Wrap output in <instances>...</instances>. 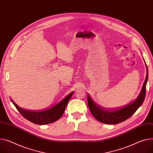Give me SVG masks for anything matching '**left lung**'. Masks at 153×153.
<instances>
[{
	"label": "left lung",
	"mask_w": 153,
	"mask_h": 153,
	"mask_svg": "<svg viewBox=\"0 0 153 153\" xmlns=\"http://www.w3.org/2000/svg\"><path fill=\"white\" fill-rule=\"evenodd\" d=\"M147 74L143 83L142 91L136 100L127 104L125 107L113 110H105L101 108L94 102H93L90 96L88 95V107L92 114L100 123L107 124H116L123 122L130 117L143 103L146 95V86L148 78Z\"/></svg>",
	"instance_id": "8db88e82"
}]
</instances>
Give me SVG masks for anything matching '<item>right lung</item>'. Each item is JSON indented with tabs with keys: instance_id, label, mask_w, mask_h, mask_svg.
<instances>
[{
	"instance_id": "right-lung-1",
	"label": "right lung",
	"mask_w": 153,
	"mask_h": 153,
	"mask_svg": "<svg viewBox=\"0 0 153 153\" xmlns=\"http://www.w3.org/2000/svg\"><path fill=\"white\" fill-rule=\"evenodd\" d=\"M74 92H71L59 103H57L48 109L40 111H31L21 108L13 101V100L11 99V100L18 111L25 118L34 124L43 125L52 123L60 118L64 114L67 104L72 96Z\"/></svg>"
}]
</instances>
